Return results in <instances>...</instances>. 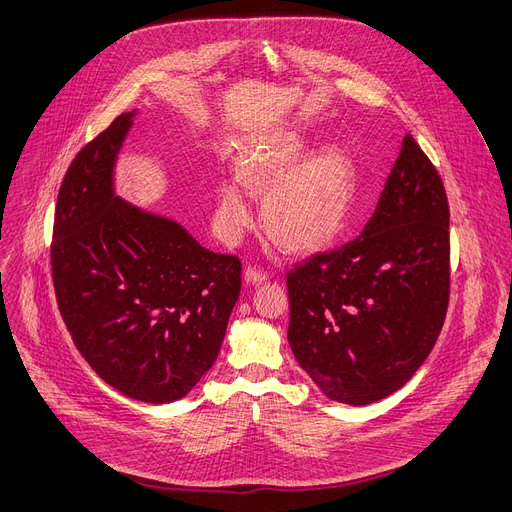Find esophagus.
Returning a JSON list of instances; mask_svg holds the SVG:
<instances>
[{
	"label": "esophagus",
	"mask_w": 512,
	"mask_h": 512,
	"mask_svg": "<svg viewBox=\"0 0 512 512\" xmlns=\"http://www.w3.org/2000/svg\"><path fill=\"white\" fill-rule=\"evenodd\" d=\"M245 282L251 286H261L263 282H267V273L257 269V267H247L245 269Z\"/></svg>",
	"instance_id": "1"
}]
</instances>
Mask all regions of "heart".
<instances>
[{
  "label": "heart",
  "mask_w": 512,
  "mask_h": 512,
  "mask_svg": "<svg viewBox=\"0 0 512 512\" xmlns=\"http://www.w3.org/2000/svg\"><path fill=\"white\" fill-rule=\"evenodd\" d=\"M237 177L224 179L216 194L220 235L237 239L249 226L245 190L263 198L267 237L288 253H314L331 245L357 202L359 173L341 147L310 153L308 138L280 132L247 147L237 159Z\"/></svg>",
  "instance_id": "heart-1"
}]
</instances>
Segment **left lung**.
Segmentation results:
<instances>
[{
    "label": "left lung",
    "instance_id": "1",
    "mask_svg": "<svg viewBox=\"0 0 512 512\" xmlns=\"http://www.w3.org/2000/svg\"><path fill=\"white\" fill-rule=\"evenodd\" d=\"M288 296L292 353L335 402H378L425 363L449 302V206L410 134L361 235L292 269Z\"/></svg>",
    "mask_w": 512,
    "mask_h": 512
}]
</instances>
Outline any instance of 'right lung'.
Returning a JSON list of instances; mask_svg holds the SVG:
<instances>
[{
	"mask_svg": "<svg viewBox=\"0 0 512 512\" xmlns=\"http://www.w3.org/2000/svg\"><path fill=\"white\" fill-rule=\"evenodd\" d=\"M136 110L85 145L59 190L53 282L89 367L132 400L169 404L214 365L241 294V261L204 249L177 220L116 196Z\"/></svg>",
	"mask_w": 512,
	"mask_h": 512,
	"instance_id": "add662e5",
	"label": "right lung"
}]
</instances>
